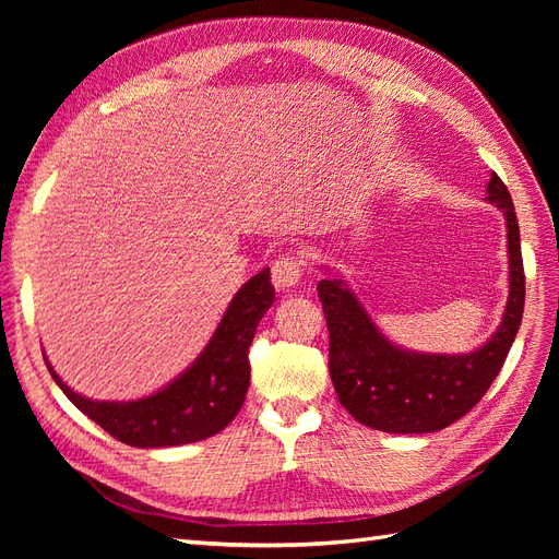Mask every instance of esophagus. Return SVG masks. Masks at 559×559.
<instances>
[{
    "mask_svg": "<svg viewBox=\"0 0 559 559\" xmlns=\"http://www.w3.org/2000/svg\"><path fill=\"white\" fill-rule=\"evenodd\" d=\"M302 277V261L298 257H280L273 263V284L277 289H292Z\"/></svg>",
    "mask_w": 559,
    "mask_h": 559,
    "instance_id": "esophagus-1",
    "label": "esophagus"
}]
</instances>
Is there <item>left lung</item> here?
<instances>
[{
  "mask_svg": "<svg viewBox=\"0 0 559 559\" xmlns=\"http://www.w3.org/2000/svg\"><path fill=\"white\" fill-rule=\"evenodd\" d=\"M509 230V302L489 341L468 354H427L389 343L341 277L317 284L329 326V370L337 401L361 425L386 433H431L476 405L509 357L524 310L520 228L509 189L492 173L487 198Z\"/></svg>",
  "mask_w": 559,
  "mask_h": 559,
  "instance_id": "8db88e82",
  "label": "left lung"
}]
</instances>
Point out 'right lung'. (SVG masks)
I'll return each instance as SVG.
<instances>
[{
    "instance_id": "right-lung-1",
    "label": "right lung",
    "mask_w": 559,
    "mask_h": 559,
    "mask_svg": "<svg viewBox=\"0 0 559 559\" xmlns=\"http://www.w3.org/2000/svg\"><path fill=\"white\" fill-rule=\"evenodd\" d=\"M273 300L275 286L270 284V267H265L235 294L200 357L160 392L138 401L81 396L44 359L64 396L116 441L132 448L195 443L226 429L240 413L249 389V345Z\"/></svg>"
}]
</instances>
